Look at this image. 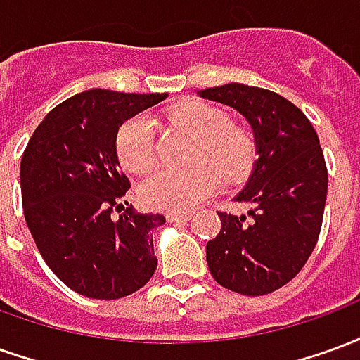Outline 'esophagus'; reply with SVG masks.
Masks as SVG:
<instances>
[{
  "mask_svg": "<svg viewBox=\"0 0 360 360\" xmlns=\"http://www.w3.org/2000/svg\"><path fill=\"white\" fill-rule=\"evenodd\" d=\"M165 218H167V221H188V219L193 218V214H188V212H181V214H177V212H167Z\"/></svg>",
  "mask_w": 360,
  "mask_h": 360,
  "instance_id": "obj_1",
  "label": "esophagus"
}]
</instances>
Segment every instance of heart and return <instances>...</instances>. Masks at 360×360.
I'll list each match as a JSON object with an SVG mask.
<instances>
[{"mask_svg": "<svg viewBox=\"0 0 360 360\" xmlns=\"http://www.w3.org/2000/svg\"><path fill=\"white\" fill-rule=\"evenodd\" d=\"M175 125L198 136L196 164L188 169L164 167L142 183L141 196L154 210L185 212L219 188V175L243 179L255 164L257 146L249 129L227 123V115L202 102L181 103L169 113ZM117 154L129 172L144 173L156 162L154 127L146 115H136L119 129ZM220 173L218 174L217 172Z\"/></svg>", "mask_w": 360, "mask_h": 360, "instance_id": "heart-1", "label": "heart"}]
</instances>
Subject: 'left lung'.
<instances>
[{"label": "left lung", "mask_w": 360, "mask_h": 360, "mask_svg": "<svg viewBox=\"0 0 360 360\" xmlns=\"http://www.w3.org/2000/svg\"><path fill=\"white\" fill-rule=\"evenodd\" d=\"M249 121L257 162L237 202L247 216L219 212L221 231L206 245V262L219 285L241 295H268L301 271L316 247L328 195V169L307 115L271 90L229 82L198 90Z\"/></svg>", "instance_id": "left-lung-1"}]
</instances>
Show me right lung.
I'll use <instances>...</instances> for the list:
<instances>
[{
  "label": "right lung",
  "mask_w": 360,
  "mask_h": 360,
  "mask_svg": "<svg viewBox=\"0 0 360 360\" xmlns=\"http://www.w3.org/2000/svg\"><path fill=\"white\" fill-rule=\"evenodd\" d=\"M165 98L84 90L53 108L28 141L20 162L25 219L46 264L79 295L121 299L156 271L150 231L165 218L121 204L129 179L115 141L127 119Z\"/></svg>",
  "instance_id": "add662e5"
}]
</instances>
